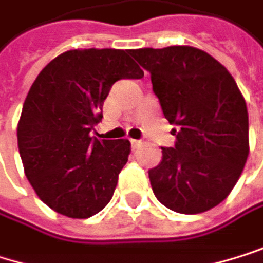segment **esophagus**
Listing matches in <instances>:
<instances>
[{"instance_id": "obj_1", "label": "esophagus", "mask_w": 263, "mask_h": 263, "mask_svg": "<svg viewBox=\"0 0 263 263\" xmlns=\"http://www.w3.org/2000/svg\"><path fill=\"white\" fill-rule=\"evenodd\" d=\"M130 146H133V149H137L139 146H142V142H140V140H134V139H130Z\"/></svg>"}]
</instances>
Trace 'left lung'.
<instances>
[{
	"mask_svg": "<svg viewBox=\"0 0 263 263\" xmlns=\"http://www.w3.org/2000/svg\"><path fill=\"white\" fill-rule=\"evenodd\" d=\"M133 58L151 74L153 91L176 143L162 148L148 172L156 198L179 214L218 205L237 184L250 154L248 110L231 73L193 46L142 48Z\"/></svg>",
	"mask_w": 263,
	"mask_h": 263,
	"instance_id": "1",
	"label": "left lung"
}]
</instances>
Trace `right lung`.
<instances>
[{"label":"right lung","mask_w":263,"mask_h":263,"mask_svg":"<svg viewBox=\"0 0 263 263\" xmlns=\"http://www.w3.org/2000/svg\"><path fill=\"white\" fill-rule=\"evenodd\" d=\"M143 70L129 49H71L37 76L16 127L25 175L37 196L58 214L88 218L103 211L127 162L126 139L98 140L90 130L120 79H140Z\"/></svg>","instance_id":"add662e5"}]
</instances>
